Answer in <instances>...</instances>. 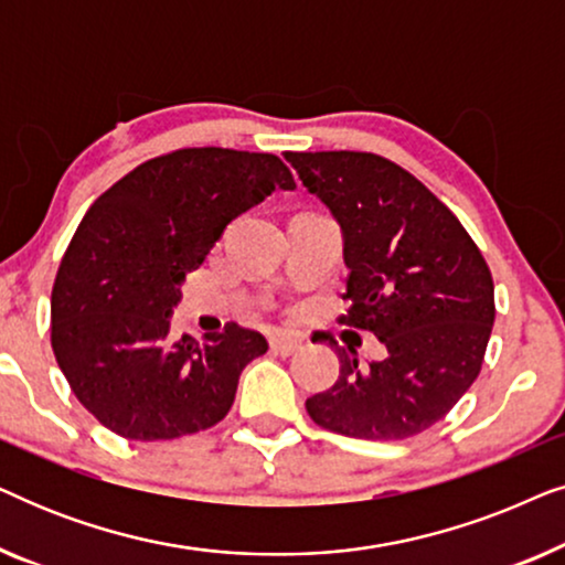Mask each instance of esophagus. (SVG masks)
Returning a JSON list of instances; mask_svg holds the SVG:
<instances>
[{
    "label": "esophagus",
    "mask_w": 565,
    "mask_h": 565,
    "mask_svg": "<svg viewBox=\"0 0 565 565\" xmlns=\"http://www.w3.org/2000/svg\"><path fill=\"white\" fill-rule=\"evenodd\" d=\"M269 347H273L277 354H292L303 347V339L298 334H288V331H277V334L269 337Z\"/></svg>",
    "instance_id": "1"
}]
</instances>
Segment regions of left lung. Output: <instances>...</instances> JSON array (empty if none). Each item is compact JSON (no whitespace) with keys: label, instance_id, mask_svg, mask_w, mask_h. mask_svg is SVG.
<instances>
[{"label":"left lung","instance_id":"left-lung-1","mask_svg":"<svg viewBox=\"0 0 565 565\" xmlns=\"http://www.w3.org/2000/svg\"><path fill=\"white\" fill-rule=\"evenodd\" d=\"M308 192L342 228L339 323L373 331L385 360L360 367L339 347V377L306 401L319 427L354 439H408L437 424L481 373L493 316L483 254L450 207L393 161L365 151H288Z\"/></svg>","mask_w":565,"mask_h":565}]
</instances>
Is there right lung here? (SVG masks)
Returning <instances> with one entry per match:
<instances>
[{
	"instance_id": "right-lung-1",
	"label": "right lung",
	"mask_w": 565,
	"mask_h": 565,
	"mask_svg": "<svg viewBox=\"0 0 565 565\" xmlns=\"http://www.w3.org/2000/svg\"><path fill=\"white\" fill-rule=\"evenodd\" d=\"M277 188L296 182L275 153L205 146L143 161L92 203L53 282L51 344L103 427L157 443L228 414L267 339L236 323L174 339L169 316L223 228Z\"/></svg>"
}]
</instances>
